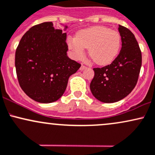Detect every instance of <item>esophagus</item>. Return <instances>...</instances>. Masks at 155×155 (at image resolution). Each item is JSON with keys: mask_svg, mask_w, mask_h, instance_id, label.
Masks as SVG:
<instances>
[{"mask_svg": "<svg viewBox=\"0 0 155 155\" xmlns=\"http://www.w3.org/2000/svg\"><path fill=\"white\" fill-rule=\"evenodd\" d=\"M87 67H86V66H83V65H82L81 67V68H80V69H81V70H83V69H86Z\"/></svg>", "mask_w": 155, "mask_h": 155, "instance_id": "1", "label": "esophagus"}]
</instances>
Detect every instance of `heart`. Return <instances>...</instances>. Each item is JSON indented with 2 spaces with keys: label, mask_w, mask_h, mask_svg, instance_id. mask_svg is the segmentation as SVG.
Here are the masks:
<instances>
[{
  "label": "heart",
  "mask_w": 155,
  "mask_h": 155,
  "mask_svg": "<svg viewBox=\"0 0 155 155\" xmlns=\"http://www.w3.org/2000/svg\"><path fill=\"white\" fill-rule=\"evenodd\" d=\"M68 45L77 58H82L85 48L94 61L100 65L110 64L119 54L121 36L115 30L96 26L78 33L76 38H69Z\"/></svg>",
  "instance_id": "heart-1"
}]
</instances>
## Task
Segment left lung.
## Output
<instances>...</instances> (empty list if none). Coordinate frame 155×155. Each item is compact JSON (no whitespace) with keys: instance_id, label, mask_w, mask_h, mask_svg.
<instances>
[{"instance_id":"1","label":"left lung","mask_w":155,"mask_h":155,"mask_svg":"<svg viewBox=\"0 0 155 155\" xmlns=\"http://www.w3.org/2000/svg\"><path fill=\"white\" fill-rule=\"evenodd\" d=\"M121 39L119 54L110 65L94 68V77L90 89L95 98L113 103L126 97L138 82L142 63L141 51L135 36L129 29L119 25Z\"/></svg>"}]
</instances>
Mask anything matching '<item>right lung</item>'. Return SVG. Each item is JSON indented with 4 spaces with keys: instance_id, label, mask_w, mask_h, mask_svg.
I'll use <instances>...</instances> for the list:
<instances>
[{
    "instance_id": "1",
    "label": "right lung",
    "mask_w": 155,
    "mask_h": 155,
    "mask_svg": "<svg viewBox=\"0 0 155 155\" xmlns=\"http://www.w3.org/2000/svg\"><path fill=\"white\" fill-rule=\"evenodd\" d=\"M66 39V33L45 22L31 27L20 39L15 53L17 79L22 91L36 102L58 100L69 78L81 67L67 56Z\"/></svg>"
}]
</instances>
